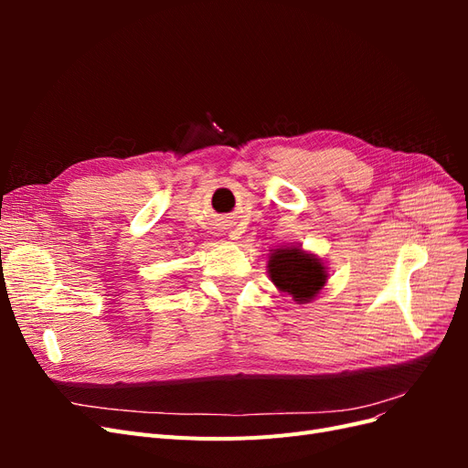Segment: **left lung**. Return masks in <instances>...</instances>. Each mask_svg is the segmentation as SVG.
<instances>
[{
  "instance_id": "left-lung-1",
  "label": "left lung",
  "mask_w": 468,
  "mask_h": 468,
  "mask_svg": "<svg viewBox=\"0 0 468 468\" xmlns=\"http://www.w3.org/2000/svg\"><path fill=\"white\" fill-rule=\"evenodd\" d=\"M269 275L282 292L292 294L296 303L314 299L328 279L322 261L301 248L275 250L269 260Z\"/></svg>"
}]
</instances>
